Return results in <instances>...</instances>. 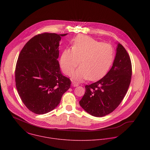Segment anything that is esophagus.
Returning <instances> with one entry per match:
<instances>
[{"label":"esophagus","mask_w":150,"mask_h":150,"mask_svg":"<svg viewBox=\"0 0 150 150\" xmlns=\"http://www.w3.org/2000/svg\"><path fill=\"white\" fill-rule=\"evenodd\" d=\"M72 85L73 87H78V83H76V82H72Z\"/></svg>","instance_id":"obj_1"}]
</instances>
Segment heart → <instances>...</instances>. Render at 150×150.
I'll list each match as a JSON object with an SVG mask.
<instances>
[{"mask_svg":"<svg viewBox=\"0 0 150 150\" xmlns=\"http://www.w3.org/2000/svg\"><path fill=\"white\" fill-rule=\"evenodd\" d=\"M113 59V50L108 44L101 42L85 35L76 36L72 48L64 50L60 57V66L67 75L74 72L73 78L77 81H94L103 76L110 67Z\"/></svg>","mask_w":150,"mask_h":150,"instance_id":"1","label":"heart"}]
</instances>
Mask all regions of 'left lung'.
<instances>
[{"mask_svg": "<svg viewBox=\"0 0 150 150\" xmlns=\"http://www.w3.org/2000/svg\"><path fill=\"white\" fill-rule=\"evenodd\" d=\"M117 45L112 68L99 81L85 85V93L79 101L81 108L93 116L102 117L115 110L129 87L131 59L123 46L119 42Z\"/></svg>", "mask_w": 150, "mask_h": 150, "instance_id": "1", "label": "left lung"}]
</instances>
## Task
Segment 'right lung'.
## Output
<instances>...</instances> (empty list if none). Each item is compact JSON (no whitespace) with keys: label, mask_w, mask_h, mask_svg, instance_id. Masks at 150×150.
I'll list each match as a JSON object with an SVG mask.
<instances>
[{"label":"right lung","mask_w":150,"mask_h":150,"mask_svg":"<svg viewBox=\"0 0 150 150\" xmlns=\"http://www.w3.org/2000/svg\"><path fill=\"white\" fill-rule=\"evenodd\" d=\"M67 34H38L27 42L18 56L16 89L25 105L35 114L55 109L70 88L71 80L62 75L57 60L61 37Z\"/></svg>","instance_id":"obj_1"}]
</instances>
